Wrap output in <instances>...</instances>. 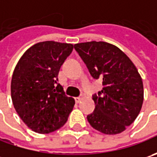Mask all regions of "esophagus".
<instances>
[{
	"instance_id": "esophagus-1",
	"label": "esophagus",
	"mask_w": 157,
	"mask_h": 157,
	"mask_svg": "<svg viewBox=\"0 0 157 157\" xmlns=\"http://www.w3.org/2000/svg\"><path fill=\"white\" fill-rule=\"evenodd\" d=\"M83 99V95H80L79 97H77V98H75V101L76 103H79L80 102V100Z\"/></svg>"
}]
</instances>
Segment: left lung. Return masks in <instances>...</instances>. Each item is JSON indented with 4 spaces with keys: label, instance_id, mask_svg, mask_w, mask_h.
I'll use <instances>...</instances> for the list:
<instances>
[{
    "label": "left lung",
    "instance_id": "1",
    "mask_svg": "<svg viewBox=\"0 0 157 157\" xmlns=\"http://www.w3.org/2000/svg\"><path fill=\"white\" fill-rule=\"evenodd\" d=\"M74 49L92 77L102 78V90L93 95L95 109L87 115L88 122L105 135L121 133L135 121L143 102V84L135 64L105 42L77 44Z\"/></svg>",
    "mask_w": 157,
    "mask_h": 157
}]
</instances>
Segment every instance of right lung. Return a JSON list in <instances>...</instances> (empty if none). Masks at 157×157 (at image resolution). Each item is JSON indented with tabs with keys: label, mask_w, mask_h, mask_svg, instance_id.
<instances>
[{
	"label": "right lung",
	"mask_w": 157,
	"mask_h": 157,
	"mask_svg": "<svg viewBox=\"0 0 157 157\" xmlns=\"http://www.w3.org/2000/svg\"><path fill=\"white\" fill-rule=\"evenodd\" d=\"M71 44L45 41L31 46L20 58L11 80V98L22 121L36 133L49 134L67 121L75 101L57 84Z\"/></svg>",
	"instance_id": "add662e5"
}]
</instances>
